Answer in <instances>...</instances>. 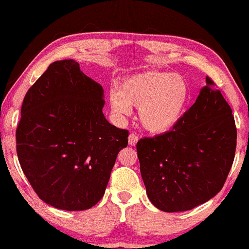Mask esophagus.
I'll return each mask as SVG.
<instances>
[{"label":"esophagus","instance_id":"esophagus-1","mask_svg":"<svg viewBox=\"0 0 249 249\" xmlns=\"http://www.w3.org/2000/svg\"><path fill=\"white\" fill-rule=\"evenodd\" d=\"M137 142H138V136L136 134H129V136H128V144L130 145V146H135L137 144Z\"/></svg>","mask_w":249,"mask_h":249}]
</instances>
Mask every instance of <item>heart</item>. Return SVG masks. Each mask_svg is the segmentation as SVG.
Wrapping results in <instances>:
<instances>
[{
	"label": "heart",
	"instance_id": "obj_1",
	"mask_svg": "<svg viewBox=\"0 0 249 249\" xmlns=\"http://www.w3.org/2000/svg\"><path fill=\"white\" fill-rule=\"evenodd\" d=\"M109 105L117 117L132 114L140 107L142 126L151 133H163L178 123L187 107L189 88L177 73L147 71L124 80L108 92Z\"/></svg>",
	"mask_w": 249,
	"mask_h": 249
}]
</instances>
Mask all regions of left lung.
<instances>
[{"label":"left lung","instance_id":"obj_1","mask_svg":"<svg viewBox=\"0 0 249 249\" xmlns=\"http://www.w3.org/2000/svg\"><path fill=\"white\" fill-rule=\"evenodd\" d=\"M195 104L171 130L138 141L149 200L163 212H183L222 190L236 149L231 108L209 77Z\"/></svg>","mask_w":249,"mask_h":249}]
</instances>
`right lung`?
I'll list each match as a JSON object with an SVG mask.
<instances>
[{
	"label": "right lung",
	"mask_w": 249,
	"mask_h": 249,
	"mask_svg": "<svg viewBox=\"0 0 249 249\" xmlns=\"http://www.w3.org/2000/svg\"><path fill=\"white\" fill-rule=\"evenodd\" d=\"M103 88L72 59L54 61L25 95L16 129L24 175L41 200L83 211L103 196L128 130L102 112Z\"/></svg>",
	"instance_id": "right-lung-1"
}]
</instances>
